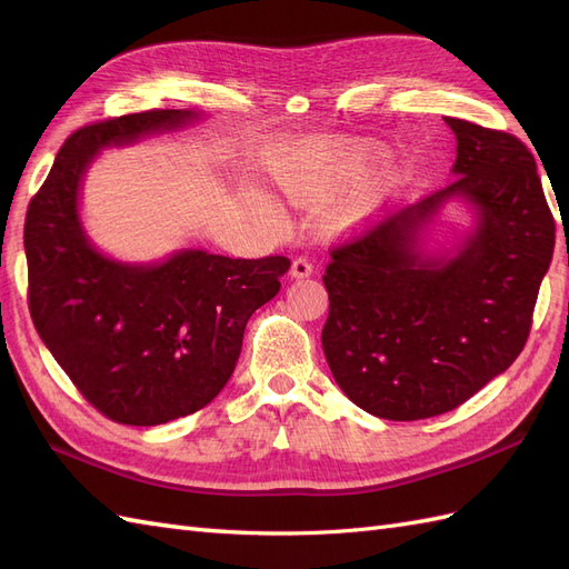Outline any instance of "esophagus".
Here are the masks:
<instances>
[{"label": "esophagus", "mask_w": 569, "mask_h": 569, "mask_svg": "<svg viewBox=\"0 0 569 569\" xmlns=\"http://www.w3.org/2000/svg\"><path fill=\"white\" fill-rule=\"evenodd\" d=\"M313 272V266H311V261H308L306 256H299V258H295V263H291V270H289V274L295 280H303V278H308V274Z\"/></svg>", "instance_id": "esophagus-1"}]
</instances>
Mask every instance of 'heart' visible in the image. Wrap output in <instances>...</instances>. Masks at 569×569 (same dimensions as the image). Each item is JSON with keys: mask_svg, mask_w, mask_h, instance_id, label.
Here are the masks:
<instances>
[{"mask_svg": "<svg viewBox=\"0 0 569 569\" xmlns=\"http://www.w3.org/2000/svg\"><path fill=\"white\" fill-rule=\"evenodd\" d=\"M375 163V153L363 147L322 144L316 147L303 161L284 170L282 189L295 203H318L337 197ZM396 178L391 173L370 176L356 184L353 192L341 203L339 218L356 222L368 216L391 189Z\"/></svg>", "mask_w": 569, "mask_h": 569, "instance_id": "1", "label": "heart"}]
</instances>
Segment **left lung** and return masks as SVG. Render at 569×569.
I'll list each match as a JSON object with an SVG mask.
<instances>
[{
	"label": "left lung",
	"instance_id": "left-lung-1",
	"mask_svg": "<svg viewBox=\"0 0 569 569\" xmlns=\"http://www.w3.org/2000/svg\"><path fill=\"white\" fill-rule=\"evenodd\" d=\"M456 134L449 187L332 251L322 282V351L349 399L385 420L449 412L525 349L556 244L537 161L508 132L443 118ZM473 228L451 250L426 249L449 202Z\"/></svg>",
	"mask_w": 569,
	"mask_h": 569
}]
</instances>
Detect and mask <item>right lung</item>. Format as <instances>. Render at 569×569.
I'll list each match as a JSON object with an SVG mask.
<instances>
[{"instance_id": "right-lung-1", "label": "right lung", "mask_w": 569, "mask_h": 569, "mask_svg": "<svg viewBox=\"0 0 569 569\" xmlns=\"http://www.w3.org/2000/svg\"><path fill=\"white\" fill-rule=\"evenodd\" d=\"M201 116L153 109L80 128L28 206L32 322L84 399L120 425H163L211 403L234 372L249 318L289 270L284 256L244 261L203 249L118 261L84 230L80 192L101 151L182 130Z\"/></svg>"}]
</instances>
